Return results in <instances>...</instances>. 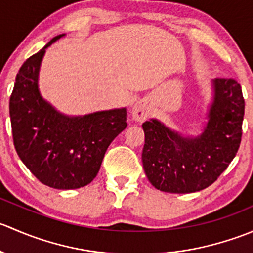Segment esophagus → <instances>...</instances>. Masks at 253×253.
<instances>
[{
	"label": "esophagus",
	"mask_w": 253,
	"mask_h": 253,
	"mask_svg": "<svg viewBox=\"0 0 253 253\" xmlns=\"http://www.w3.org/2000/svg\"><path fill=\"white\" fill-rule=\"evenodd\" d=\"M131 112L133 120H136V121L138 122L144 121V120L149 116V109H148V106L145 105L143 101H138V103L134 104Z\"/></svg>",
	"instance_id": "obj_1"
}]
</instances>
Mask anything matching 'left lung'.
<instances>
[{"label": "left lung", "mask_w": 253, "mask_h": 253, "mask_svg": "<svg viewBox=\"0 0 253 253\" xmlns=\"http://www.w3.org/2000/svg\"><path fill=\"white\" fill-rule=\"evenodd\" d=\"M213 103L202 134L182 137L158 120L142 125L145 175L155 188L169 193L205 190L229 167L242 136L245 100L234 78L213 79Z\"/></svg>", "instance_id": "obj_1"}]
</instances>
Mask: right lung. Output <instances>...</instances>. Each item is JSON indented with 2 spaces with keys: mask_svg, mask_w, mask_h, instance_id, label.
<instances>
[{
  "mask_svg": "<svg viewBox=\"0 0 253 253\" xmlns=\"http://www.w3.org/2000/svg\"><path fill=\"white\" fill-rule=\"evenodd\" d=\"M51 39L22 65L9 99L13 143L20 160L42 183L73 190L94 180L110 143L127 126L126 109L66 116L42 99L38 76Z\"/></svg>",
  "mask_w": 253,
  "mask_h": 253,
  "instance_id": "add662e5",
  "label": "right lung"
}]
</instances>
